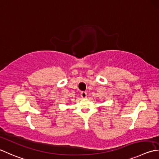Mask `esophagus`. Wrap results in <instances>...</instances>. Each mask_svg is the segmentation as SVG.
Returning a JSON list of instances; mask_svg holds the SVG:
<instances>
[{"mask_svg":"<svg viewBox=\"0 0 159 159\" xmlns=\"http://www.w3.org/2000/svg\"><path fill=\"white\" fill-rule=\"evenodd\" d=\"M80 96H81V97L83 98H87V93L85 92H82L81 94H80Z\"/></svg>","mask_w":159,"mask_h":159,"instance_id":"esophagus-1","label":"esophagus"}]
</instances>
